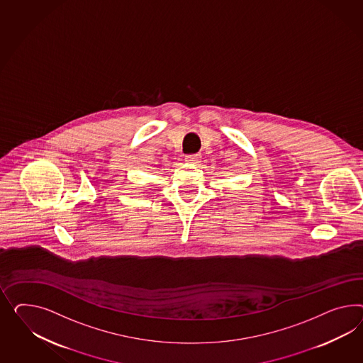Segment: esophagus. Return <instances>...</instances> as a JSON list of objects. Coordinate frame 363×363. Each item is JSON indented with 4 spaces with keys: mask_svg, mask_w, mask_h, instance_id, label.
I'll return each mask as SVG.
<instances>
[{
    "mask_svg": "<svg viewBox=\"0 0 363 363\" xmlns=\"http://www.w3.org/2000/svg\"><path fill=\"white\" fill-rule=\"evenodd\" d=\"M187 162H198L201 160V155L199 153H194V155H187L186 158Z\"/></svg>",
    "mask_w": 363,
    "mask_h": 363,
    "instance_id": "esophagus-1",
    "label": "esophagus"
}]
</instances>
